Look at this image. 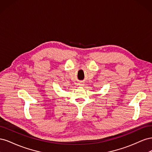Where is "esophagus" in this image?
<instances>
[{
    "label": "esophagus",
    "instance_id": "obj_1",
    "mask_svg": "<svg viewBox=\"0 0 152 152\" xmlns=\"http://www.w3.org/2000/svg\"><path fill=\"white\" fill-rule=\"evenodd\" d=\"M80 86H83L84 84H80Z\"/></svg>",
    "mask_w": 152,
    "mask_h": 152
}]
</instances>
